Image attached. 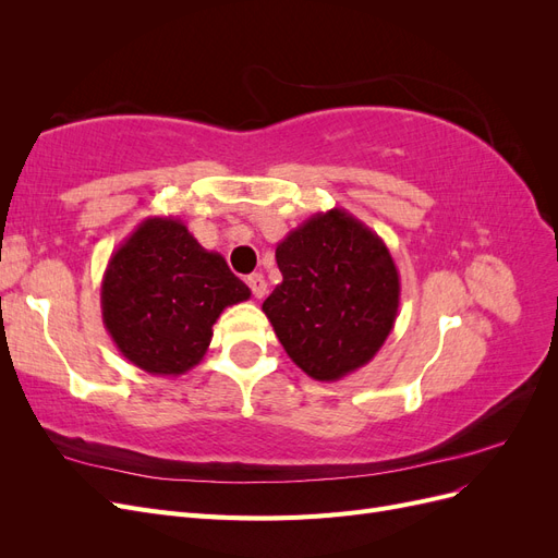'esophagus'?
Masks as SVG:
<instances>
[{
	"label": "esophagus",
	"instance_id": "1",
	"mask_svg": "<svg viewBox=\"0 0 558 558\" xmlns=\"http://www.w3.org/2000/svg\"><path fill=\"white\" fill-rule=\"evenodd\" d=\"M246 283H248V289H251V293H253V298H265V293H267V281H265V277L263 275H251L248 279H246Z\"/></svg>",
	"mask_w": 558,
	"mask_h": 558
}]
</instances>
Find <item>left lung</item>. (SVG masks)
Wrapping results in <instances>:
<instances>
[{"instance_id":"left-lung-1","label":"left lung","mask_w":558,"mask_h":558,"mask_svg":"<svg viewBox=\"0 0 558 558\" xmlns=\"http://www.w3.org/2000/svg\"><path fill=\"white\" fill-rule=\"evenodd\" d=\"M281 283L263 302L291 361L337 381L375 359L391 335L400 275L377 232L347 209L318 211L277 244Z\"/></svg>"}]
</instances>
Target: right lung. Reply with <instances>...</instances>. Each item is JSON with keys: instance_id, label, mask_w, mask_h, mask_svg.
I'll return each mask as SVG.
<instances>
[{"instance_id": "obj_1", "label": "right lung", "mask_w": 558, "mask_h": 558, "mask_svg": "<svg viewBox=\"0 0 558 558\" xmlns=\"http://www.w3.org/2000/svg\"><path fill=\"white\" fill-rule=\"evenodd\" d=\"M99 298L118 351L148 375L179 377L205 359L216 318L251 291L181 218L150 216L111 253Z\"/></svg>"}]
</instances>
